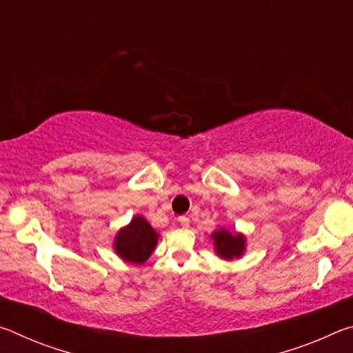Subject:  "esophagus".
<instances>
[{"label": "esophagus", "mask_w": 353, "mask_h": 353, "mask_svg": "<svg viewBox=\"0 0 353 353\" xmlns=\"http://www.w3.org/2000/svg\"><path fill=\"white\" fill-rule=\"evenodd\" d=\"M179 224H181L182 227H188L190 225V219L187 216H179Z\"/></svg>", "instance_id": "obj_1"}]
</instances>
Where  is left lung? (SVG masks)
Instances as JSON below:
<instances>
[{"label":"left lung","instance_id":"8db88e82","mask_svg":"<svg viewBox=\"0 0 353 353\" xmlns=\"http://www.w3.org/2000/svg\"><path fill=\"white\" fill-rule=\"evenodd\" d=\"M210 240L213 241L214 254L223 260H238L246 252L248 240L241 232H230L225 227H221L210 235Z\"/></svg>","mask_w":353,"mask_h":353}]
</instances>
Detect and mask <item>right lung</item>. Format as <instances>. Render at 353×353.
I'll return each mask as SVG.
<instances>
[{
  "label": "right lung",
  "mask_w": 353,
  "mask_h": 353,
  "mask_svg": "<svg viewBox=\"0 0 353 353\" xmlns=\"http://www.w3.org/2000/svg\"><path fill=\"white\" fill-rule=\"evenodd\" d=\"M159 232L141 214H135L130 223L121 227L113 238V250L123 261L143 265L154 252Z\"/></svg>",
  "instance_id": "right-lung-1"
}]
</instances>
